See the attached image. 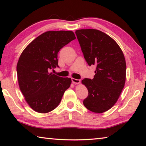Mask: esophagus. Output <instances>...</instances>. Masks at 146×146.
Wrapping results in <instances>:
<instances>
[{"instance_id": "esophagus-1", "label": "esophagus", "mask_w": 146, "mask_h": 146, "mask_svg": "<svg viewBox=\"0 0 146 146\" xmlns=\"http://www.w3.org/2000/svg\"><path fill=\"white\" fill-rule=\"evenodd\" d=\"M71 80H72V82L73 84H80V80H79V79H76V78H71Z\"/></svg>"}]
</instances>
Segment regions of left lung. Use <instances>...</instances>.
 Segmentation results:
<instances>
[{
    "mask_svg": "<svg viewBox=\"0 0 146 146\" xmlns=\"http://www.w3.org/2000/svg\"><path fill=\"white\" fill-rule=\"evenodd\" d=\"M75 33L88 65L97 66L93 79L82 80L88 90L83 104L91 111L104 113L115 105L124 87V55L118 44L102 31L86 29H78Z\"/></svg>",
    "mask_w": 146,
    "mask_h": 146,
    "instance_id": "1",
    "label": "left lung"
}]
</instances>
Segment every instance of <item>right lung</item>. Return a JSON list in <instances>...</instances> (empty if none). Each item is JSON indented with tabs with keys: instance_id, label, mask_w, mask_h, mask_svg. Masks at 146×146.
I'll use <instances>...</instances> for the list:
<instances>
[{
	"instance_id": "1",
	"label": "right lung",
	"mask_w": 146,
	"mask_h": 146,
	"mask_svg": "<svg viewBox=\"0 0 146 146\" xmlns=\"http://www.w3.org/2000/svg\"><path fill=\"white\" fill-rule=\"evenodd\" d=\"M75 38L71 31H46L34 39L20 56L17 66L19 88L35 111H51L70 88V78L60 77L49 70L58 67V51Z\"/></svg>"
}]
</instances>
